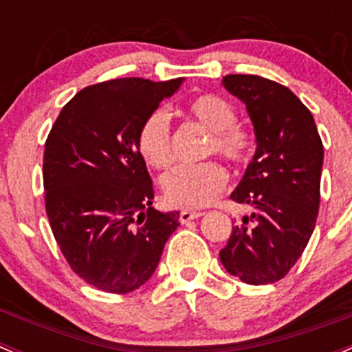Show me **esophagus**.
Returning <instances> with one entry per match:
<instances>
[{
  "label": "esophagus",
  "mask_w": 352,
  "mask_h": 352,
  "mask_svg": "<svg viewBox=\"0 0 352 352\" xmlns=\"http://www.w3.org/2000/svg\"><path fill=\"white\" fill-rule=\"evenodd\" d=\"M204 215V212H195V210H183L179 214V222L181 224H188L190 221H193V219H198Z\"/></svg>",
  "instance_id": "obj_1"
}]
</instances>
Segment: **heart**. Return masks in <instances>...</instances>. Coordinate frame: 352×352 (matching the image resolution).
<instances>
[{"mask_svg":"<svg viewBox=\"0 0 352 352\" xmlns=\"http://www.w3.org/2000/svg\"><path fill=\"white\" fill-rule=\"evenodd\" d=\"M186 113L212 133L208 151L217 152L231 162H246L255 148V137L238 124L234 106L215 94H201L186 102ZM137 147L144 161L155 169H164L173 161L171 126L164 109H154L138 128ZM228 184V173L217 162L177 166L162 176V191L171 205L198 208L212 204Z\"/></svg>","mask_w":352,"mask_h":352,"instance_id":"obj_1","label":"heart"}]
</instances>
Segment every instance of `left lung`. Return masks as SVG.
<instances>
[{
    "label": "left lung",
    "instance_id": "8db88e82",
    "mask_svg": "<svg viewBox=\"0 0 352 352\" xmlns=\"http://www.w3.org/2000/svg\"><path fill=\"white\" fill-rule=\"evenodd\" d=\"M222 85L246 106L256 151L231 193L253 212L232 228L219 256L243 283H276L298 262L315 229L323 145L309 109L287 87L258 75H226Z\"/></svg>",
    "mask_w": 352,
    "mask_h": 352
}]
</instances>
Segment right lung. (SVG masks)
<instances>
[{
    "label": "right lung",
    "instance_id": "1",
    "mask_svg": "<svg viewBox=\"0 0 352 352\" xmlns=\"http://www.w3.org/2000/svg\"><path fill=\"white\" fill-rule=\"evenodd\" d=\"M184 78H118L80 90L44 147L46 214L73 272L124 294L155 272L179 212L152 207L154 186L137 147L142 121Z\"/></svg>",
    "mask_w": 352,
    "mask_h": 352
}]
</instances>
